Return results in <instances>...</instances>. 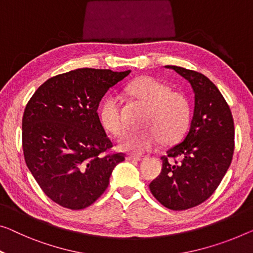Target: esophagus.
<instances>
[{"instance_id": "1", "label": "esophagus", "mask_w": 253, "mask_h": 253, "mask_svg": "<svg viewBox=\"0 0 253 253\" xmlns=\"http://www.w3.org/2000/svg\"><path fill=\"white\" fill-rule=\"evenodd\" d=\"M144 159V157L142 156H128L127 160H133V161H142Z\"/></svg>"}]
</instances>
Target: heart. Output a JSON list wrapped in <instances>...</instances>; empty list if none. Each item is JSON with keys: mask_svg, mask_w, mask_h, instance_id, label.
<instances>
[{"mask_svg": "<svg viewBox=\"0 0 253 253\" xmlns=\"http://www.w3.org/2000/svg\"><path fill=\"white\" fill-rule=\"evenodd\" d=\"M128 93L148 107L141 129H131L122 135L120 150L131 153H145L159 144L178 139L187 129L191 119V107L183 93L170 90L165 83L153 77H139L127 86ZM100 120L111 134L118 135L124 129L120 101L109 96L100 108Z\"/></svg>", "mask_w": 253, "mask_h": 253, "instance_id": "obj_1", "label": "heart"}]
</instances>
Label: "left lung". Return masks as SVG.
I'll use <instances>...</instances> for the list:
<instances>
[{"label":"left lung","mask_w":253,"mask_h":253,"mask_svg":"<svg viewBox=\"0 0 253 253\" xmlns=\"http://www.w3.org/2000/svg\"><path fill=\"white\" fill-rule=\"evenodd\" d=\"M190 83L194 112L182 142L161 157L160 175L150 183L153 197L166 208L186 210L209 199L232 163L234 120L217 86L198 71L166 66Z\"/></svg>","instance_id":"8db88e82"}]
</instances>
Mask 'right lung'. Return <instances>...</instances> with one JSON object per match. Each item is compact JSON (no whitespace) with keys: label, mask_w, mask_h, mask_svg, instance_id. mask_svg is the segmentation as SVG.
Returning <instances> with one entry per match:
<instances>
[{"label":"right lung","mask_w":253,"mask_h":253,"mask_svg":"<svg viewBox=\"0 0 253 253\" xmlns=\"http://www.w3.org/2000/svg\"><path fill=\"white\" fill-rule=\"evenodd\" d=\"M130 70L82 68L47 79L30 97L22 116L26 165L52 201L84 209L109 185L124 153H108L112 142L97 114L109 88Z\"/></svg>","instance_id":"add662e5"}]
</instances>
